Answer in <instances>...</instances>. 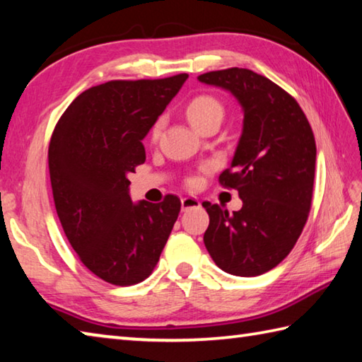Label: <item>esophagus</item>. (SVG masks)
Returning a JSON list of instances; mask_svg holds the SVG:
<instances>
[{
    "label": "esophagus",
    "instance_id": "obj_1",
    "mask_svg": "<svg viewBox=\"0 0 362 362\" xmlns=\"http://www.w3.org/2000/svg\"><path fill=\"white\" fill-rule=\"evenodd\" d=\"M201 202L198 198H183L182 199V210H188V209H194L199 207Z\"/></svg>",
    "mask_w": 362,
    "mask_h": 362
}]
</instances>
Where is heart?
Instances as JSON below:
<instances>
[{"instance_id":"obj_1","label":"heart","mask_w":362,"mask_h":362,"mask_svg":"<svg viewBox=\"0 0 362 362\" xmlns=\"http://www.w3.org/2000/svg\"><path fill=\"white\" fill-rule=\"evenodd\" d=\"M223 106L215 100L212 96H196L194 100L188 103V106L185 109V114L188 122L193 124L196 129H199L204 124L209 123L210 120H215V118H223ZM163 128V122L158 120L152 128V137L156 139L160 136Z\"/></svg>"}]
</instances>
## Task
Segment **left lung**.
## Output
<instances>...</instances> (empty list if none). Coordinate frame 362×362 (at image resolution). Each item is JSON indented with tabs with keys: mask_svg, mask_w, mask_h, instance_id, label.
<instances>
[{
	"mask_svg": "<svg viewBox=\"0 0 362 362\" xmlns=\"http://www.w3.org/2000/svg\"><path fill=\"white\" fill-rule=\"evenodd\" d=\"M198 81L231 93L244 114L231 166L220 183L235 188L242 209L209 214L204 244L215 264L238 277L271 271L291 252L312 204L317 146L294 98L267 77L242 68L201 74Z\"/></svg>",
	"mask_w": 362,
	"mask_h": 362,
	"instance_id": "1",
	"label": "left lung"
}]
</instances>
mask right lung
Masks as SVG:
<instances>
[{
	"instance_id": "add662e5",
	"label": "right lung",
	"mask_w": 362,
	"mask_h": 362,
	"mask_svg": "<svg viewBox=\"0 0 362 362\" xmlns=\"http://www.w3.org/2000/svg\"><path fill=\"white\" fill-rule=\"evenodd\" d=\"M188 74L112 81L85 90L57 123L49 170L58 218L91 272L112 285L152 274L180 212V199L133 202L128 174L146 161L142 139Z\"/></svg>"
}]
</instances>
